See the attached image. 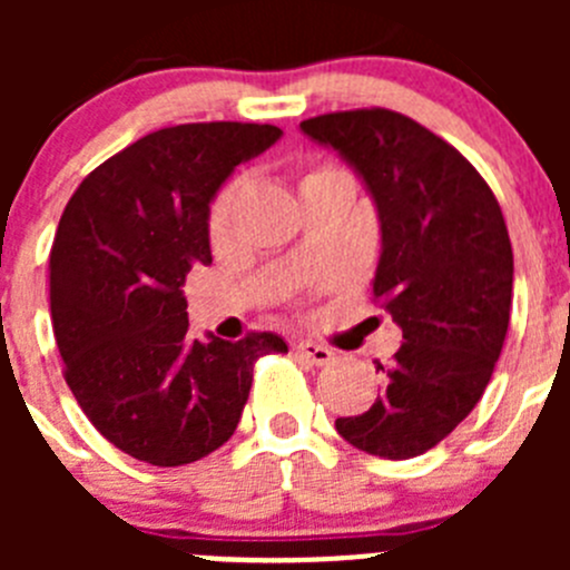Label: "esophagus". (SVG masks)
<instances>
[{"instance_id": "esophagus-1", "label": "esophagus", "mask_w": 570, "mask_h": 570, "mask_svg": "<svg viewBox=\"0 0 570 570\" xmlns=\"http://www.w3.org/2000/svg\"><path fill=\"white\" fill-rule=\"evenodd\" d=\"M295 350L301 355H306V358L312 361V364H317V366H325V364H331V361H333V350H327L325 344L308 342V338H301V342L295 344Z\"/></svg>"}]
</instances>
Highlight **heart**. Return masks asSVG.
Listing matches in <instances>:
<instances>
[{
    "label": "heart",
    "instance_id": "obj_1",
    "mask_svg": "<svg viewBox=\"0 0 570 570\" xmlns=\"http://www.w3.org/2000/svg\"><path fill=\"white\" fill-rule=\"evenodd\" d=\"M320 170H327V168H320ZM320 170H312V174H320ZM234 200H237V184H226V187L215 195V200H212L209 234L215 239H220L223 234L228 232V223H232V212H234Z\"/></svg>",
    "mask_w": 570,
    "mask_h": 570
}]
</instances>
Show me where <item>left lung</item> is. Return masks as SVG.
<instances>
[{
	"label": "left lung",
	"instance_id": "obj_1",
	"mask_svg": "<svg viewBox=\"0 0 570 570\" xmlns=\"http://www.w3.org/2000/svg\"><path fill=\"white\" fill-rule=\"evenodd\" d=\"M312 140L364 178L381 220L372 292L402 327L386 386L344 441L407 461L433 450L474 411L493 375L513 303V248L497 195L474 165L394 109H344L303 120Z\"/></svg>",
	"mask_w": 570,
	"mask_h": 570
}]
</instances>
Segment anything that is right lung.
Returning <instances> with one entry per match:
<instances>
[{
  "label": "right lung",
  "mask_w": 570,
  "mask_h": 570,
  "mask_svg": "<svg viewBox=\"0 0 570 570\" xmlns=\"http://www.w3.org/2000/svg\"><path fill=\"white\" fill-rule=\"evenodd\" d=\"M278 126L212 120L151 131L85 176L49 256L62 375L96 430L126 455L184 465L237 430L275 333L189 338L184 281L212 264L209 204Z\"/></svg>",
  "instance_id": "1"
}]
</instances>
